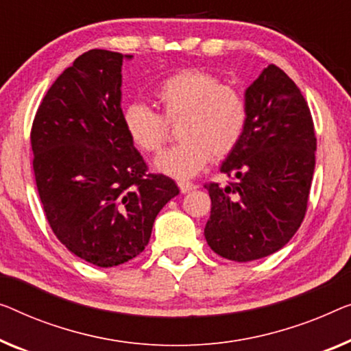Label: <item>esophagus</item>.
Listing matches in <instances>:
<instances>
[{
	"instance_id": "obj_1",
	"label": "esophagus",
	"mask_w": 351,
	"mask_h": 351,
	"mask_svg": "<svg viewBox=\"0 0 351 351\" xmlns=\"http://www.w3.org/2000/svg\"><path fill=\"white\" fill-rule=\"evenodd\" d=\"M178 186H180V191L181 193H187L195 189V186H193V182H189V181H180L178 182Z\"/></svg>"
}]
</instances>
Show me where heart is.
Masks as SVG:
<instances>
[{
  "instance_id": "obj_1",
  "label": "heart",
  "mask_w": 351,
  "mask_h": 351,
  "mask_svg": "<svg viewBox=\"0 0 351 351\" xmlns=\"http://www.w3.org/2000/svg\"><path fill=\"white\" fill-rule=\"evenodd\" d=\"M160 113L142 102L123 110V128L143 153H158L167 142L169 124L178 123L181 142L154 160L160 173L189 180L211 158H226L241 142L249 121L244 94L222 85L221 78L198 69L178 71L154 90Z\"/></svg>"
}]
</instances>
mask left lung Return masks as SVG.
<instances>
[{"mask_svg":"<svg viewBox=\"0 0 351 351\" xmlns=\"http://www.w3.org/2000/svg\"><path fill=\"white\" fill-rule=\"evenodd\" d=\"M249 121L222 162L232 182L205 184L211 216L209 247L233 261H252L290 241L306 216L317 138L309 106L295 82L274 64L245 90Z\"/></svg>","mask_w":351,"mask_h":351,"instance_id":"8db88e82","label":"left lung"}]
</instances>
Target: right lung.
Wrapping results in <instances>:
<instances>
[{
    "label": "right lung",
    "instance_id": "1",
    "mask_svg": "<svg viewBox=\"0 0 351 351\" xmlns=\"http://www.w3.org/2000/svg\"><path fill=\"white\" fill-rule=\"evenodd\" d=\"M132 55L94 49L56 78L31 128L33 170L56 238L88 263L112 268L149 243L180 189L148 167L123 128L121 66Z\"/></svg>",
    "mask_w": 351,
    "mask_h": 351
}]
</instances>
